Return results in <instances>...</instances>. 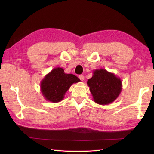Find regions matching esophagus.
Listing matches in <instances>:
<instances>
[{"mask_svg": "<svg viewBox=\"0 0 154 154\" xmlns=\"http://www.w3.org/2000/svg\"><path fill=\"white\" fill-rule=\"evenodd\" d=\"M79 78L81 81H83L85 79V76H84V75H80L79 76Z\"/></svg>", "mask_w": 154, "mask_h": 154, "instance_id": "esophagus-1", "label": "esophagus"}]
</instances>
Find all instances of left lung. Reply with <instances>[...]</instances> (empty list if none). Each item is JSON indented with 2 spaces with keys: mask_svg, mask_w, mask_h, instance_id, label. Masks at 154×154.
Instances as JSON below:
<instances>
[{
  "mask_svg": "<svg viewBox=\"0 0 154 154\" xmlns=\"http://www.w3.org/2000/svg\"><path fill=\"white\" fill-rule=\"evenodd\" d=\"M87 85L93 100L101 105L114 102L122 89L120 78L104 69L94 70L93 77L87 81Z\"/></svg>",
  "mask_w": 154,
  "mask_h": 154,
  "instance_id": "1",
  "label": "left lung"
}]
</instances>
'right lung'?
<instances>
[{"label":"right lung","instance_id":"add662e5","mask_svg":"<svg viewBox=\"0 0 154 154\" xmlns=\"http://www.w3.org/2000/svg\"><path fill=\"white\" fill-rule=\"evenodd\" d=\"M80 79L73 74H67L61 67H56L48 73L40 83V91L45 99L52 103L60 102L73 83Z\"/></svg>","mask_w":154,"mask_h":154}]
</instances>
